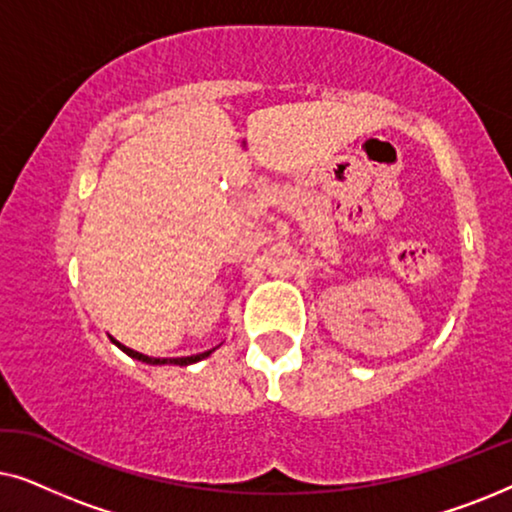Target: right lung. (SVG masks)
Here are the masks:
<instances>
[{
  "label": "right lung",
  "instance_id": "right-lung-1",
  "mask_svg": "<svg viewBox=\"0 0 512 512\" xmlns=\"http://www.w3.org/2000/svg\"><path fill=\"white\" fill-rule=\"evenodd\" d=\"M111 340H114V338H111ZM116 345L121 347L125 354L132 356V359H139V361H144V363H153V366H163V363H174V366H188V363H195V361L205 359V356L212 354V349H209V352H202V354H195V356H181V359H156V356H146L142 352H135V349H130V347H123L121 342H116Z\"/></svg>",
  "mask_w": 512,
  "mask_h": 512
}]
</instances>
